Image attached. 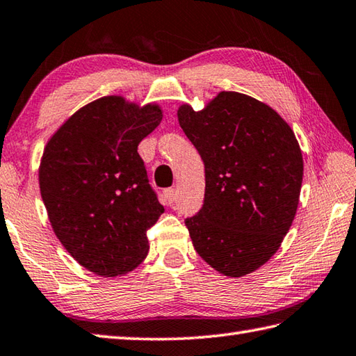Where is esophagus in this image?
<instances>
[{
    "label": "esophagus",
    "mask_w": 356,
    "mask_h": 356,
    "mask_svg": "<svg viewBox=\"0 0 356 356\" xmlns=\"http://www.w3.org/2000/svg\"><path fill=\"white\" fill-rule=\"evenodd\" d=\"M164 198L169 201L170 204H173L177 201V191L175 189H165L164 191Z\"/></svg>",
    "instance_id": "34e87169"
}]
</instances>
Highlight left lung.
Returning <instances> with one entry per match:
<instances>
[{
  "label": "left lung",
  "mask_w": 356,
  "mask_h": 356,
  "mask_svg": "<svg viewBox=\"0 0 356 356\" xmlns=\"http://www.w3.org/2000/svg\"><path fill=\"white\" fill-rule=\"evenodd\" d=\"M178 120L204 163V200L187 217L195 251L225 276L257 270L279 250L296 216L304 161L285 120L250 96L223 91Z\"/></svg>",
  "instance_id": "obj_1"
}]
</instances>
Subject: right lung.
Masks as SVG:
<instances>
[{"mask_svg": "<svg viewBox=\"0 0 356 356\" xmlns=\"http://www.w3.org/2000/svg\"><path fill=\"white\" fill-rule=\"evenodd\" d=\"M161 119L156 105L102 97L74 113L44 149L40 192L54 232L99 276L129 273L149 252L147 232L164 206L138 145Z\"/></svg>", "mask_w": 356, "mask_h": 356, "instance_id": "obj_1", "label": "right lung"}]
</instances>
